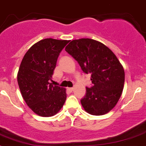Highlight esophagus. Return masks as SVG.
<instances>
[{
  "instance_id": "obj_1",
  "label": "esophagus",
  "mask_w": 146,
  "mask_h": 146,
  "mask_svg": "<svg viewBox=\"0 0 146 146\" xmlns=\"http://www.w3.org/2000/svg\"><path fill=\"white\" fill-rule=\"evenodd\" d=\"M67 89H68V91L70 92H72L73 91V88H68Z\"/></svg>"
}]
</instances>
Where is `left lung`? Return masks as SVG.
Returning a JSON list of instances; mask_svg holds the SVG:
<instances>
[{"mask_svg":"<svg viewBox=\"0 0 146 146\" xmlns=\"http://www.w3.org/2000/svg\"><path fill=\"white\" fill-rule=\"evenodd\" d=\"M65 51L84 73L91 74L93 86L86 88L81 100L84 110L93 115L108 113L119 101L125 83V71L116 55L104 44L88 38L71 41Z\"/></svg>","mask_w":146,"mask_h":146,"instance_id":"8db88e82","label":"left lung"}]
</instances>
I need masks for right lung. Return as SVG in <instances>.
<instances>
[{
	"mask_svg": "<svg viewBox=\"0 0 146 146\" xmlns=\"http://www.w3.org/2000/svg\"><path fill=\"white\" fill-rule=\"evenodd\" d=\"M69 40L44 39L32 45L24 56L17 75L27 105L42 117L58 112L66 100L65 89L50 84L60 53Z\"/></svg>",
	"mask_w": 146,
	"mask_h": 146,
	"instance_id": "add662e5",
	"label": "right lung"
}]
</instances>
